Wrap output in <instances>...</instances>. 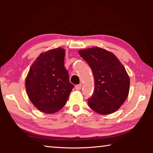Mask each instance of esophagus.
<instances>
[{
  "instance_id": "esophagus-1",
  "label": "esophagus",
  "mask_w": 153,
  "mask_h": 153,
  "mask_svg": "<svg viewBox=\"0 0 153 153\" xmlns=\"http://www.w3.org/2000/svg\"><path fill=\"white\" fill-rule=\"evenodd\" d=\"M81 88H82V84H78V85H76V89L77 90H81Z\"/></svg>"
}]
</instances>
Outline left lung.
Segmentation results:
<instances>
[{"label": "left lung", "mask_w": 153, "mask_h": 153, "mask_svg": "<svg viewBox=\"0 0 153 153\" xmlns=\"http://www.w3.org/2000/svg\"><path fill=\"white\" fill-rule=\"evenodd\" d=\"M78 53L88 63L94 77V91L88 100L89 107L101 115L115 112L129 94L130 81L125 67L104 48L92 47Z\"/></svg>", "instance_id": "left-lung-1"}]
</instances>
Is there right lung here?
<instances>
[{"label":"right lung","instance_id":"obj_1","mask_svg":"<svg viewBox=\"0 0 153 153\" xmlns=\"http://www.w3.org/2000/svg\"><path fill=\"white\" fill-rule=\"evenodd\" d=\"M65 49L56 48L41 53L25 79L30 101L42 112L56 113L64 107L74 86L64 66Z\"/></svg>","mask_w":153,"mask_h":153}]
</instances>
